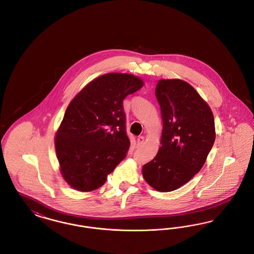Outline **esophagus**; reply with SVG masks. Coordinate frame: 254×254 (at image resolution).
Returning a JSON list of instances; mask_svg holds the SVG:
<instances>
[{"instance_id":"obj_1","label":"esophagus","mask_w":254,"mask_h":254,"mask_svg":"<svg viewBox=\"0 0 254 254\" xmlns=\"http://www.w3.org/2000/svg\"><path fill=\"white\" fill-rule=\"evenodd\" d=\"M144 141H145V138H144V136H139V137L137 138V145H142V144L144 143Z\"/></svg>"}]
</instances>
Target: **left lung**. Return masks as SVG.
<instances>
[{"instance_id":"left-lung-1","label":"left lung","mask_w":254,"mask_h":254,"mask_svg":"<svg viewBox=\"0 0 254 254\" xmlns=\"http://www.w3.org/2000/svg\"><path fill=\"white\" fill-rule=\"evenodd\" d=\"M155 94L163 120L162 145L142 171L153 189L169 192L203 168L215 141L214 118L208 105L185 81L160 80Z\"/></svg>"}]
</instances>
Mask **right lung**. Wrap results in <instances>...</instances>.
Instances as JSON below:
<instances>
[{"instance_id": "right-lung-1", "label": "right lung", "mask_w": 254, "mask_h": 254, "mask_svg": "<svg viewBox=\"0 0 254 254\" xmlns=\"http://www.w3.org/2000/svg\"><path fill=\"white\" fill-rule=\"evenodd\" d=\"M143 81L131 74L109 73L74 97L56 133L55 147L64 180L79 191L103 186L129 149L123 101Z\"/></svg>"}]
</instances>
